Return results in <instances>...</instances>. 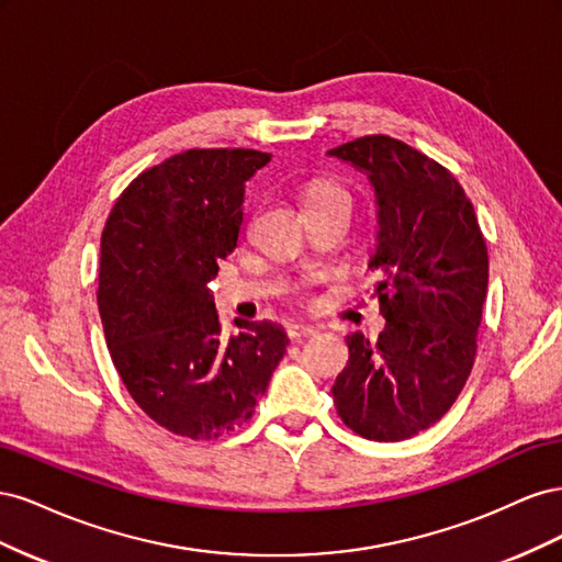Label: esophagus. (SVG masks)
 I'll return each mask as SVG.
<instances>
[{
    "mask_svg": "<svg viewBox=\"0 0 562 562\" xmlns=\"http://www.w3.org/2000/svg\"><path fill=\"white\" fill-rule=\"evenodd\" d=\"M314 335L316 330L312 326H304V323H291V326H288V339H291V342H302V339Z\"/></svg>",
    "mask_w": 562,
    "mask_h": 562,
    "instance_id": "1",
    "label": "esophagus"
}]
</instances>
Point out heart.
<instances>
[{
  "label": "heart",
  "instance_id": "heart-1",
  "mask_svg": "<svg viewBox=\"0 0 562 562\" xmlns=\"http://www.w3.org/2000/svg\"><path fill=\"white\" fill-rule=\"evenodd\" d=\"M304 206L310 209H323V206H347L351 209V196L342 184L333 180H312L304 190ZM300 297V295H297Z\"/></svg>",
  "mask_w": 562,
  "mask_h": 562
}]
</instances>
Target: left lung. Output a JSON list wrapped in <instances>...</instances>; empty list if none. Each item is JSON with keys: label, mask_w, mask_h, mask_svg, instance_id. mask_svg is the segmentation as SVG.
<instances>
[{"label": "left lung", "mask_w": 562, "mask_h": 562, "mask_svg": "<svg viewBox=\"0 0 562 562\" xmlns=\"http://www.w3.org/2000/svg\"><path fill=\"white\" fill-rule=\"evenodd\" d=\"M328 155L363 168L375 187L372 297L386 318L378 339L347 335L333 398L353 434L394 443L429 429L462 394L479 349L487 246L454 176L415 147L363 135Z\"/></svg>", "instance_id": "obj_1"}]
</instances>
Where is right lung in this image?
<instances>
[{
	"mask_svg": "<svg viewBox=\"0 0 562 562\" xmlns=\"http://www.w3.org/2000/svg\"><path fill=\"white\" fill-rule=\"evenodd\" d=\"M269 159L241 147L180 151L126 187L103 229L98 310L112 363L140 411L182 438L239 429L285 353L269 321L236 318L223 337L209 293L239 239L244 182Z\"/></svg>",
	"mask_w": 562,
	"mask_h": 562,
	"instance_id": "obj_1",
	"label": "right lung"
}]
</instances>
